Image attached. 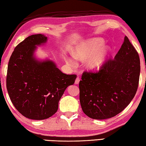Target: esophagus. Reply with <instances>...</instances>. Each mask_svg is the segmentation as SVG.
I'll list each match as a JSON object with an SVG mask.
<instances>
[{"instance_id":"esophagus-1","label":"esophagus","mask_w":146,"mask_h":146,"mask_svg":"<svg viewBox=\"0 0 146 146\" xmlns=\"http://www.w3.org/2000/svg\"><path fill=\"white\" fill-rule=\"evenodd\" d=\"M79 82H80V78H79V77H77V78H76L75 82V84L77 85V84H78Z\"/></svg>"}]
</instances>
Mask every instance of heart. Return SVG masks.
Listing matches in <instances>:
<instances>
[{
    "label": "heart",
    "mask_w": 146,
    "mask_h": 146,
    "mask_svg": "<svg viewBox=\"0 0 146 146\" xmlns=\"http://www.w3.org/2000/svg\"><path fill=\"white\" fill-rule=\"evenodd\" d=\"M104 41L99 38H94L80 43L76 47L73 56L76 60H86L85 67L93 72L99 71L104 65L110 52V47L104 44ZM66 62L71 66H75L76 61L68 57Z\"/></svg>",
    "instance_id": "obj_1"
}]
</instances>
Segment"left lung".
I'll return each instance as SVG.
<instances>
[{"instance_id":"obj_1","label":"left lung","mask_w":146,"mask_h":146,"mask_svg":"<svg viewBox=\"0 0 146 146\" xmlns=\"http://www.w3.org/2000/svg\"><path fill=\"white\" fill-rule=\"evenodd\" d=\"M140 58L126 36L114 59L98 73L84 72L79 82L83 112L93 119L115 117L124 110L137 91Z\"/></svg>"}]
</instances>
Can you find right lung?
Returning a JSON list of instances; mask_svg holds the SVG:
<instances>
[{
    "label": "right lung",
    "mask_w": 146,
    "mask_h": 146,
    "mask_svg": "<svg viewBox=\"0 0 146 146\" xmlns=\"http://www.w3.org/2000/svg\"><path fill=\"white\" fill-rule=\"evenodd\" d=\"M48 41L44 35H32L17 45L9 58L6 87L15 107L32 120L48 118L57 111L58 102L75 75H66L53 60L36 58L38 46Z\"/></svg>",
    "instance_id": "1"
}]
</instances>
